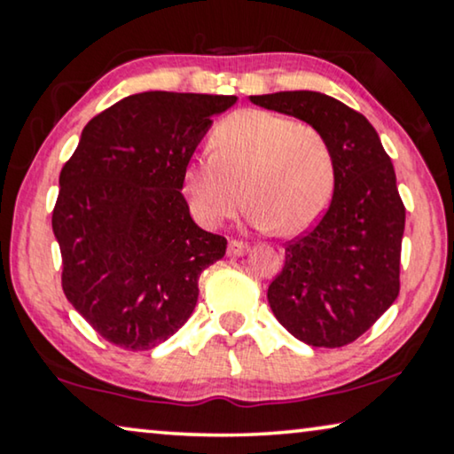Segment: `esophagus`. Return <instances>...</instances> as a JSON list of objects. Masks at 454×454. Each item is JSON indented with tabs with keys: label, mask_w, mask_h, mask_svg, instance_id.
Returning <instances> with one entry per match:
<instances>
[{
	"label": "esophagus",
	"mask_w": 454,
	"mask_h": 454,
	"mask_svg": "<svg viewBox=\"0 0 454 454\" xmlns=\"http://www.w3.org/2000/svg\"><path fill=\"white\" fill-rule=\"evenodd\" d=\"M246 252H250V244H246V241H239V239H229V246H227L229 256H244Z\"/></svg>",
	"instance_id": "1"
}]
</instances>
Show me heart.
I'll use <instances>...</instances> for the list:
<instances>
[{
  "instance_id": "obj_1",
  "label": "heart",
  "mask_w": 454,
  "mask_h": 454,
  "mask_svg": "<svg viewBox=\"0 0 454 454\" xmlns=\"http://www.w3.org/2000/svg\"><path fill=\"white\" fill-rule=\"evenodd\" d=\"M208 145V157L188 163L182 182L202 227H219L246 200L254 225L295 235L312 227L331 202L337 165L331 142L314 126L246 109L216 123Z\"/></svg>"
}]
</instances>
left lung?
Segmentation results:
<instances>
[{"label":"left lung","mask_w":454,"mask_h":454,"mask_svg":"<svg viewBox=\"0 0 454 454\" xmlns=\"http://www.w3.org/2000/svg\"><path fill=\"white\" fill-rule=\"evenodd\" d=\"M250 101L320 129L337 165L331 207L285 244V266L269 285L272 314L303 343L349 345L399 295L405 207L393 163L372 123L337 98L285 90Z\"/></svg>","instance_id":"left-lung-1"}]
</instances>
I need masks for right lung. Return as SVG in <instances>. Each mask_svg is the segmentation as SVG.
Listing matches in <instances>:
<instances>
[{"label":"right lung","mask_w":454,"mask_h":454,"mask_svg":"<svg viewBox=\"0 0 454 454\" xmlns=\"http://www.w3.org/2000/svg\"><path fill=\"white\" fill-rule=\"evenodd\" d=\"M233 95L151 90L92 117L59 173L53 233L67 301L105 340L153 349L194 312L227 239L192 221L184 171Z\"/></svg>","instance_id":"right-lung-1"}]
</instances>
